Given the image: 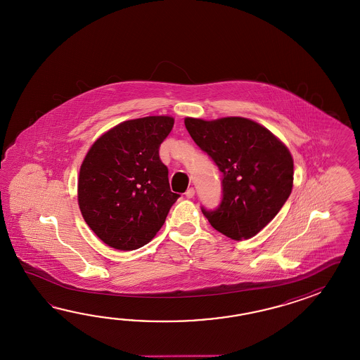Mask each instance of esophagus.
Returning a JSON list of instances; mask_svg holds the SVG:
<instances>
[{"mask_svg":"<svg viewBox=\"0 0 360 360\" xmlns=\"http://www.w3.org/2000/svg\"><path fill=\"white\" fill-rule=\"evenodd\" d=\"M194 194H195V191H194L193 188H189L188 191H185V197H186V198H193Z\"/></svg>","mask_w":360,"mask_h":360,"instance_id":"esophagus-1","label":"esophagus"}]
</instances>
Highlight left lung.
<instances>
[{"mask_svg": "<svg viewBox=\"0 0 360 360\" xmlns=\"http://www.w3.org/2000/svg\"><path fill=\"white\" fill-rule=\"evenodd\" d=\"M194 143L222 172V199L202 212L217 231L234 240L252 238L281 211L293 185L288 148L268 129L242 117L214 121L185 118Z\"/></svg>", "mask_w": 360, "mask_h": 360, "instance_id": "8db88e82", "label": "left lung"}]
</instances>
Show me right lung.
Instances as JSON below:
<instances>
[{
  "mask_svg": "<svg viewBox=\"0 0 360 360\" xmlns=\"http://www.w3.org/2000/svg\"><path fill=\"white\" fill-rule=\"evenodd\" d=\"M174 127L169 115L117 124L86 154L78 177V205L90 229L109 247L138 250L161 229L180 197L169 189L160 146Z\"/></svg>",
  "mask_w": 360,
  "mask_h": 360,
  "instance_id": "right-lung-1",
  "label": "right lung"
}]
</instances>
